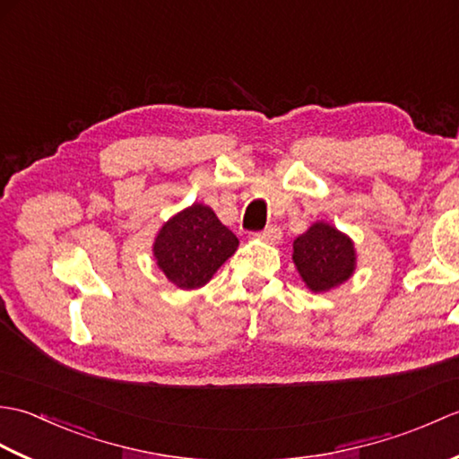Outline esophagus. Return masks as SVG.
<instances>
[{"instance_id":"esophagus-1","label":"esophagus","mask_w":459,"mask_h":459,"mask_svg":"<svg viewBox=\"0 0 459 459\" xmlns=\"http://www.w3.org/2000/svg\"><path fill=\"white\" fill-rule=\"evenodd\" d=\"M258 238L264 242H270V245H276V242H280V238H281V229L278 227V224H270V227L258 232Z\"/></svg>"}]
</instances>
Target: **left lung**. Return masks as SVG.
Returning a JSON list of instances; mask_svg holds the SVG:
<instances>
[{
	"label": "left lung",
	"mask_w": 459,
	"mask_h": 459,
	"mask_svg": "<svg viewBox=\"0 0 459 459\" xmlns=\"http://www.w3.org/2000/svg\"><path fill=\"white\" fill-rule=\"evenodd\" d=\"M291 258L307 288L314 291L339 286L355 270L353 242L325 222H316L294 240Z\"/></svg>",
	"instance_id": "1"
}]
</instances>
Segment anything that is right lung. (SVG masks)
Segmentation results:
<instances>
[{"label":"right lung","mask_w":459,"mask_h":459,"mask_svg":"<svg viewBox=\"0 0 459 459\" xmlns=\"http://www.w3.org/2000/svg\"><path fill=\"white\" fill-rule=\"evenodd\" d=\"M238 238L209 207L193 204L163 224L153 245L158 266L183 290L201 288L229 256Z\"/></svg>","instance_id":"add662e5"}]
</instances>
